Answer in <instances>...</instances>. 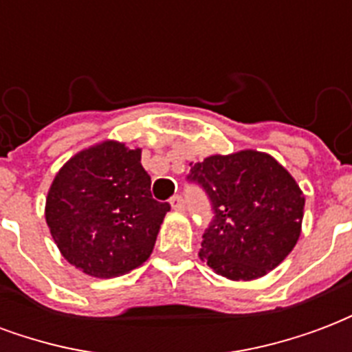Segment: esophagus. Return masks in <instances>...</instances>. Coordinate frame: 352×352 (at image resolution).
<instances>
[{
  "mask_svg": "<svg viewBox=\"0 0 352 352\" xmlns=\"http://www.w3.org/2000/svg\"><path fill=\"white\" fill-rule=\"evenodd\" d=\"M169 204L173 207V211H184V199L181 196H173L169 199Z\"/></svg>",
  "mask_w": 352,
  "mask_h": 352,
  "instance_id": "34e87169",
  "label": "esophagus"
}]
</instances>
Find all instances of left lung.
Segmentation results:
<instances>
[{"instance_id": "left-lung-1", "label": "left lung", "mask_w": 352, "mask_h": 352, "mask_svg": "<svg viewBox=\"0 0 352 352\" xmlns=\"http://www.w3.org/2000/svg\"><path fill=\"white\" fill-rule=\"evenodd\" d=\"M188 179L201 184L213 204L199 258L217 275L258 279L296 247L305 196L272 154L252 148L211 154L192 166Z\"/></svg>"}]
</instances>
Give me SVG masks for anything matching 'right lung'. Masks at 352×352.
Returning <instances> with one entry per match:
<instances>
[{"instance_id":"1","label":"right lung","mask_w":352,"mask_h":352,"mask_svg":"<svg viewBox=\"0 0 352 352\" xmlns=\"http://www.w3.org/2000/svg\"><path fill=\"white\" fill-rule=\"evenodd\" d=\"M169 204L151 194L141 148L105 139L73 154L50 184L45 221L69 264L96 279L143 264Z\"/></svg>"}]
</instances>
